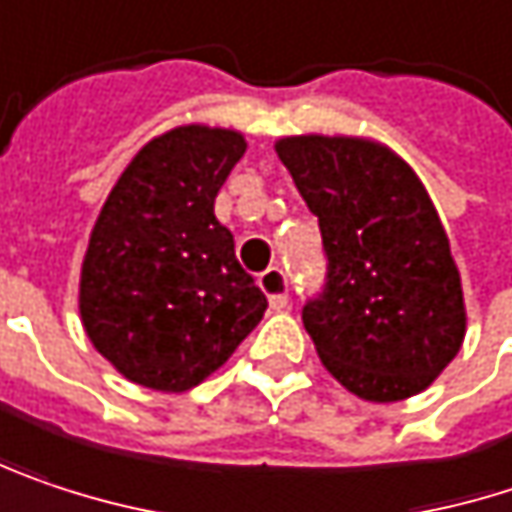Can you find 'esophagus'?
Wrapping results in <instances>:
<instances>
[{"label":"esophagus","mask_w":512,"mask_h":512,"mask_svg":"<svg viewBox=\"0 0 512 512\" xmlns=\"http://www.w3.org/2000/svg\"><path fill=\"white\" fill-rule=\"evenodd\" d=\"M260 290L266 293V299H269V307H272V310H284L287 302H290V296H287L290 281H287V275H284L278 266H272V269H266V272L260 275Z\"/></svg>","instance_id":"1"}]
</instances>
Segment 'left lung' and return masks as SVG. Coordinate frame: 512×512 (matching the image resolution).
<instances>
[{"label":"left lung","mask_w":512,"mask_h":512,"mask_svg":"<svg viewBox=\"0 0 512 512\" xmlns=\"http://www.w3.org/2000/svg\"><path fill=\"white\" fill-rule=\"evenodd\" d=\"M319 216L328 281L302 322L325 369L357 398L428 390L466 337L448 234L425 184L390 146L299 134L275 143Z\"/></svg>","instance_id":"left-lung-1"}]
</instances>
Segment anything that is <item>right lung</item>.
Wrapping results in <instances>:
<instances>
[{
    "label": "right lung",
    "instance_id": "1",
    "mask_svg": "<svg viewBox=\"0 0 512 512\" xmlns=\"http://www.w3.org/2000/svg\"><path fill=\"white\" fill-rule=\"evenodd\" d=\"M243 152L234 128L178 125L131 158L96 216L78 281L81 325L140 387L193 390L263 319L266 296L213 213Z\"/></svg>",
    "mask_w": 512,
    "mask_h": 512
}]
</instances>
